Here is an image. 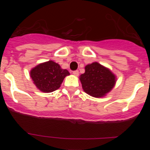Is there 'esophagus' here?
<instances>
[{"label": "esophagus", "mask_w": 150, "mask_h": 150, "mask_svg": "<svg viewBox=\"0 0 150 150\" xmlns=\"http://www.w3.org/2000/svg\"><path fill=\"white\" fill-rule=\"evenodd\" d=\"M73 74H74V75H75V76H78V75H79V71H73Z\"/></svg>", "instance_id": "obj_1"}]
</instances>
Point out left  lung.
I'll return each mask as SVG.
<instances>
[{"label": "left lung", "instance_id": "left-lung-1", "mask_svg": "<svg viewBox=\"0 0 150 150\" xmlns=\"http://www.w3.org/2000/svg\"><path fill=\"white\" fill-rule=\"evenodd\" d=\"M79 79L86 93L95 98H101L112 90L116 83V76L109 69L98 62L85 67V73Z\"/></svg>", "mask_w": 150, "mask_h": 150}]
</instances>
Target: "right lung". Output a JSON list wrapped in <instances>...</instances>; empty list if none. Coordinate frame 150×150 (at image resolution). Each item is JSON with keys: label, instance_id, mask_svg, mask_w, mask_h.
I'll use <instances>...</instances> for the list:
<instances>
[{"label": "right lung", "instance_id": "obj_1", "mask_svg": "<svg viewBox=\"0 0 150 150\" xmlns=\"http://www.w3.org/2000/svg\"><path fill=\"white\" fill-rule=\"evenodd\" d=\"M70 75L66 69H62L53 61L41 63L31 69L30 76L38 89L49 93L60 88L64 77Z\"/></svg>", "mask_w": 150, "mask_h": 150}]
</instances>
